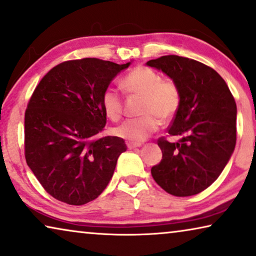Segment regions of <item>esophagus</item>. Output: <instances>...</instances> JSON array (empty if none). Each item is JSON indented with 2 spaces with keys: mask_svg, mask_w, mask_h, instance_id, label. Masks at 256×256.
<instances>
[{
  "mask_svg": "<svg viewBox=\"0 0 256 256\" xmlns=\"http://www.w3.org/2000/svg\"><path fill=\"white\" fill-rule=\"evenodd\" d=\"M142 146L140 143H135V142H127V146L129 148V149H134V148H138Z\"/></svg>",
  "mask_w": 256,
  "mask_h": 256,
  "instance_id": "esophagus-1",
  "label": "esophagus"
}]
</instances>
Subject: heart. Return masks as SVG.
<instances>
[{
    "label": "heart",
    "instance_id": "heart-1",
    "mask_svg": "<svg viewBox=\"0 0 256 256\" xmlns=\"http://www.w3.org/2000/svg\"><path fill=\"white\" fill-rule=\"evenodd\" d=\"M122 86L129 94L143 97L140 113L143 116L128 119L114 129V134L132 142H142L159 128V120L168 121L176 116L181 105V92L171 78L148 66H136L122 77ZM102 106L107 118L120 120L124 114V99L118 90L107 88L102 96Z\"/></svg>",
    "mask_w": 256,
    "mask_h": 256
}]
</instances>
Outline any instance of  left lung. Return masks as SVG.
I'll return each instance as SVG.
<instances>
[{
    "instance_id": "obj_1",
    "label": "left lung",
    "mask_w": 256,
    "mask_h": 256,
    "mask_svg": "<svg viewBox=\"0 0 256 256\" xmlns=\"http://www.w3.org/2000/svg\"><path fill=\"white\" fill-rule=\"evenodd\" d=\"M178 84L181 105L168 129L176 143L158 138L162 158L151 174L174 196H192L217 180L234 150L236 106L220 74L201 62L165 55L146 62Z\"/></svg>"
}]
</instances>
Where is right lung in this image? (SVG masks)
Wrapping results in <instances>:
<instances>
[{"label": "right lung", "instance_id": "obj_1", "mask_svg": "<svg viewBox=\"0 0 256 256\" xmlns=\"http://www.w3.org/2000/svg\"><path fill=\"white\" fill-rule=\"evenodd\" d=\"M129 64L96 58L64 61L33 91L25 110V159L44 190L58 201L82 206L97 198L127 150L124 138L102 136V96Z\"/></svg>", "mask_w": 256, "mask_h": 256}]
</instances>
